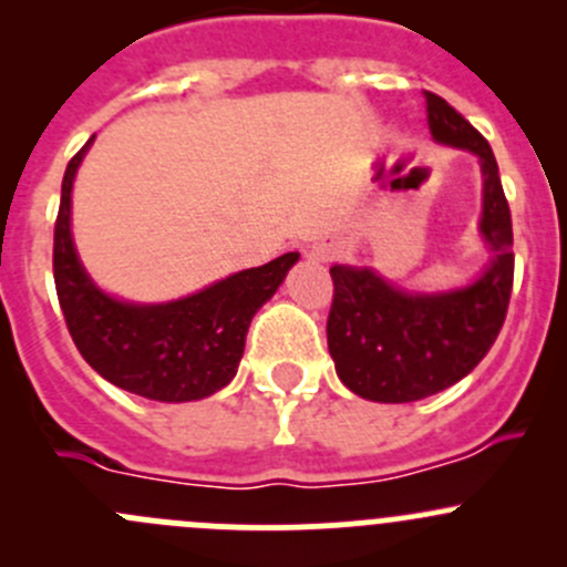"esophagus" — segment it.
<instances>
[{
  "mask_svg": "<svg viewBox=\"0 0 567 567\" xmlns=\"http://www.w3.org/2000/svg\"><path fill=\"white\" fill-rule=\"evenodd\" d=\"M334 255H337V247H334V244L320 241V244H312V247H310V257H312V260L329 262V260H334Z\"/></svg>",
  "mask_w": 567,
  "mask_h": 567,
  "instance_id": "esophagus-1",
  "label": "esophagus"
}]
</instances>
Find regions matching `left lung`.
<instances>
[{"instance_id":"left-lung-1","label":"left lung","mask_w":567,"mask_h":567,"mask_svg":"<svg viewBox=\"0 0 567 567\" xmlns=\"http://www.w3.org/2000/svg\"><path fill=\"white\" fill-rule=\"evenodd\" d=\"M427 125L442 145L463 147L483 169L480 233L491 249L483 277L447 293H405L373 268L331 266L326 340L342 384L375 403H411L458 384L491 351L513 290V221L485 136L442 95L425 93Z\"/></svg>"}]
</instances>
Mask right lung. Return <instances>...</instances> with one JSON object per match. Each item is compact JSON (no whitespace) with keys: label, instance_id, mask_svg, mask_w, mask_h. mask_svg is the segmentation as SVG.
Returning a JSON list of instances; mask_svg holds the SVG:
<instances>
[{"label":"right lung","instance_id":"1","mask_svg":"<svg viewBox=\"0 0 567 567\" xmlns=\"http://www.w3.org/2000/svg\"><path fill=\"white\" fill-rule=\"evenodd\" d=\"M93 140L68 162L54 225V285L84 362L120 390L162 403L219 392L236 375L255 312L277 293L299 251L247 268L167 305L106 296L84 271L71 238V188Z\"/></svg>","mask_w":567,"mask_h":567}]
</instances>
